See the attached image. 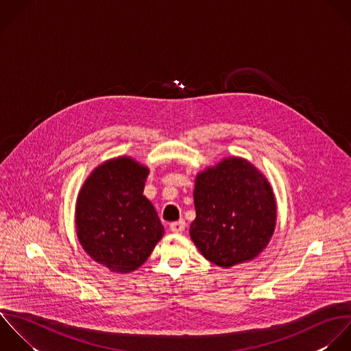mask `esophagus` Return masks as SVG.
<instances>
[{"instance_id": "obj_1", "label": "esophagus", "mask_w": 351, "mask_h": 351, "mask_svg": "<svg viewBox=\"0 0 351 351\" xmlns=\"http://www.w3.org/2000/svg\"><path fill=\"white\" fill-rule=\"evenodd\" d=\"M169 228H171V231H172V232H175V234H178V232H183V231H184V228H186V223H184V220L173 221V223H171V224H169Z\"/></svg>"}]
</instances>
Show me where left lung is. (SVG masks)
<instances>
[{
    "mask_svg": "<svg viewBox=\"0 0 351 351\" xmlns=\"http://www.w3.org/2000/svg\"><path fill=\"white\" fill-rule=\"evenodd\" d=\"M195 220L190 237L210 263L230 268L256 258L269 243L276 202L261 172L231 157L195 179Z\"/></svg>",
    "mask_w": 351,
    "mask_h": 351,
    "instance_id": "left-lung-1",
    "label": "left lung"
}]
</instances>
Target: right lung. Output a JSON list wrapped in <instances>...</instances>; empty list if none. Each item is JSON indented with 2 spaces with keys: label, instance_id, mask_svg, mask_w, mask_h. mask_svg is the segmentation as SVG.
I'll use <instances>...</instances> for the list:
<instances>
[{
  "label": "right lung",
  "instance_id": "add662e5",
  "mask_svg": "<svg viewBox=\"0 0 351 351\" xmlns=\"http://www.w3.org/2000/svg\"><path fill=\"white\" fill-rule=\"evenodd\" d=\"M149 169L128 157L104 162L83 184L76 202V234L84 252L113 272L139 268L164 235L143 195Z\"/></svg>",
  "mask_w": 351,
  "mask_h": 351
}]
</instances>
